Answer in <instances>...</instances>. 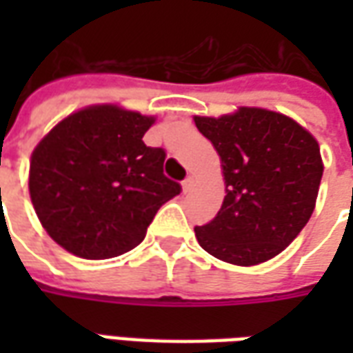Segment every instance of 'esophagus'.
I'll list each match as a JSON object with an SVG mask.
<instances>
[{
  "mask_svg": "<svg viewBox=\"0 0 353 353\" xmlns=\"http://www.w3.org/2000/svg\"><path fill=\"white\" fill-rule=\"evenodd\" d=\"M181 187H183V192H189L191 191V187H192V177H185L183 179V183H181Z\"/></svg>",
  "mask_w": 353,
  "mask_h": 353,
  "instance_id": "1",
  "label": "esophagus"
}]
</instances>
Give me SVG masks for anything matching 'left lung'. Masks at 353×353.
<instances>
[{"instance_id":"obj_1","label":"left lung","mask_w":353,"mask_h":353,"mask_svg":"<svg viewBox=\"0 0 353 353\" xmlns=\"http://www.w3.org/2000/svg\"><path fill=\"white\" fill-rule=\"evenodd\" d=\"M221 157L225 200L214 219L194 227L202 250L225 263L252 266L288 248L310 219L323 164L316 138L268 109L194 117Z\"/></svg>"}]
</instances>
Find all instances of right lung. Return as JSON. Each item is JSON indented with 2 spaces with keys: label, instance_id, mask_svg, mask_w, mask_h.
Instances as JSON below:
<instances>
[{
  "label": "right lung",
  "instance_id": "obj_1",
  "mask_svg": "<svg viewBox=\"0 0 353 353\" xmlns=\"http://www.w3.org/2000/svg\"><path fill=\"white\" fill-rule=\"evenodd\" d=\"M153 117L92 105L65 117L35 147L30 196L49 236L77 257H117L145 238L159 208L181 192L166 151L143 143Z\"/></svg>",
  "mask_w": 353,
  "mask_h": 353
}]
</instances>
